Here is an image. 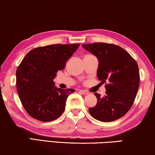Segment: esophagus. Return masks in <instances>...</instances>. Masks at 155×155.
I'll return each mask as SVG.
<instances>
[{
	"instance_id": "esophagus-1",
	"label": "esophagus",
	"mask_w": 155,
	"mask_h": 155,
	"mask_svg": "<svg viewBox=\"0 0 155 155\" xmlns=\"http://www.w3.org/2000/svg\"><path fill=\"white\" fill-rule=\"evenodd\" d=\"M80 93H82V94H84V95L89 94V92H88V91L87 90H80Z\"/></svg>"
}]
</instances>
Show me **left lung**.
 Returning a JSON list of instances; mask_svg holds the SVG:
<instances>
[{"mask_svg":"<svg viewBox=\"0 0 155 155\" xmlns=\"http://www.w3.org/2000/svg\"><path fill=\"white\" fill-rule=\"evenodd\" d=\"M83 48L97 57L98 79L105 85L106 95L95 93L97 104L88 109L96 120L109 122L118 120L130 110L139 85V71L136 61L121 47L95 42L83 44Z\"/></svg>","mask_w":155,"mask_h":155,"instance_id":"left-lung-1","label":"left lung"}]
</instances>
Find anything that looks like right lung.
Masks as SVG:
<instances>
[{
	"instance_id": "right-lung-1",
	"label": "right lung",
	"mask_w": 155,
	"mask_h": 155,
	"mask_svg": "<svg viewBox=\"0 0 155 155\" xmlns=\"http://www.w3.org/2000/svg\"><path fill=\"white\" fill-rule=\"evenodd\" d=\"M80 44L51 45L37 47L25 55L16 71V87L19 98L27 113L35 120H56L65 109L73 88L61 89L54 80L63 70Z\"/></svg>"
}]
</instances>
